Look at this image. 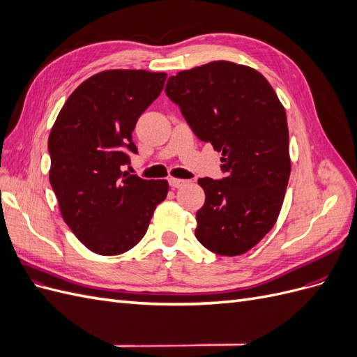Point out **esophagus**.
<instances>
[{"label": "esophagus", "mask_w": 357, "mask_h": 357, "mask_svg": "<svg viewBox=\"0 0 357 357\" xmlns=\"http://www.w3.org/2000/svg\"><path fill=\"white\" fill-rule=\"evenodd\" d=\"M169 186L172 189H178V188H183L185 185H188V180H181V178H169Z\"/></svg>", "instance_id": "1"}]
</instances>
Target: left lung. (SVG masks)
I'll list each match as a JSON object with an SVG mask.
<instances>
[{
  "label": "left lung",
  "instance_id": "1",
  "mask_svg": "<svg viewBox=\"0 0 357 357\" xmlns=\"http://www.w3.org/2000/svg\"><path fill=\"white\" fill-rule=\"evenodd\" d=\"M168 98L201 142L222 152L226 177H204L197 211L198 241L220 256L250 250L282 210L290 176L286 112L256 70L228 61L171 75Z\"/></svg>",
  "mask_w": 357,
  "mask_h": 357
}]
</instances>
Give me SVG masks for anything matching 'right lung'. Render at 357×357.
<instances>
[{"instance_id": "add662e5", "label": "right lung", "mask_w": 357, "mask_h": 357, "mask_svg": "<svg viewBox=\"0 0 357 357\" xmlns=\"http://www.w3.org/2000/svg\"><path fill=\"white\" fill-rule=\"evenodd\" d=\"M165 73L109 70L75 89L49 135L50 185L63 220L96 255L114 256L142 241L167 180L122 171L137 155L138 117L164 89Z\"/></svg>"}]
</instances>
